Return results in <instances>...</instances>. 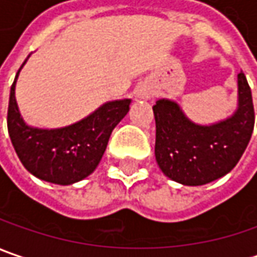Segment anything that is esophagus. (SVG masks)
Here are the masks:
<instances>
[{"instance_id": "obj_1", "label": "esophagus", "mask_w": 257, "mask_h": 257, "mask_svg": "<svg viewBox=\"0 0 257 257\" xmlns=\"http://www.w3.org/2000/svg\"><path fill=\"white\" fill-rule=\"evenodd\" d=\"M151 96H152V93L148 89H141L140 92H138V97H141V99H150Z\"/></svg>"}]
</instances>
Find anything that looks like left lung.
<instances>
[{
	"label": "left lung",
	"instance_id": "8db88e82",
	"mask_svg": "<svg viewBox=\"0 0 257 257\" xmlns=\"http://www.w3.org/2000/svg\"><path fill=\"white\" fill-rule=\"evenodd\" d=\"M152 109L157 162L168 178L184 185L207 184L230 173L254 126L251 90L243 72L239 73V109L216 125H195L171 100L161 99Z\"/></svg>",
	"mask_w": 257,
	"mask_h": 257
}]
</instances>
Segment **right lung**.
<instances>
[{"instance_id":"obj_1","label":"right lung","mask_w":257,"mask_h":257,"mask_svg":"<svg viewBox=\"0 0 257 257\" xmlns=\"http://www.w3.org/2000/svg\"><path fill=\"white\" fill-rule=\"evenodd\" d=\"M16 80L10 92L7 125L26 170L40 180L60 185L73 184L90 175L103 157L113 128L128 113L131 100L107 102L90 116L66 128H30L18 112Z\"/></svg>"}]
</instances>
